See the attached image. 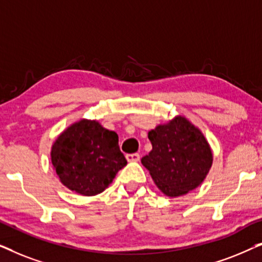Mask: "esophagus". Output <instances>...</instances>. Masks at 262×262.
<instances>
[{"label":"esophagus","mask_w":262,"mask_h":262,"mask_svg":"<svg viewBox=\"0 0 262 262\" xmlns=\"http://www.w3.org/2000/svg\"><path fill=\"white\" fill-rule=\"evenodd\" d=\"M139 159H141L139 154H127L126 155V160L128 162H138Z\"/></svg>","instance_id":"obj_1"}]
</instances>
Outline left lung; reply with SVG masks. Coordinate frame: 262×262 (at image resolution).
Segmentation results:
<instances>
[{
	"mask_svg": "<svg viewBox=\"0 0 262 262\" xmlns=\"http://www.w3.org/2000/svg\"><path fill=\"white\" fill-rule=\"evenodd\" d=\"M152 149L142 157L154 182L170 198L187 194L203 184L213 154L205 136L185 116H175L148 132Z\"/></svg>",
	"mask_w": 262,
	"mask_h": 262,
	"instance_id": "8db88e82",
	"label": "left lung"
}]
</instances>
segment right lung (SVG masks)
<instances>
[{
  "instance_id": "1",
  "label": "right lung",
  "mask_w": 262,
  "mask_h": 262,
  "mask_svg": "<svg viewBox=\"0 0 262 262\" xmlns=\"http://www.w3.org/2000/svg\"><path fill=\"white\" fill-rule=\"evenodd\" d=\"M118 135L96 119L81 118L53 142L51 163L59 181L77 194L96 195L112 184L126 160Z\"/></svg>"
}]
</instances>
